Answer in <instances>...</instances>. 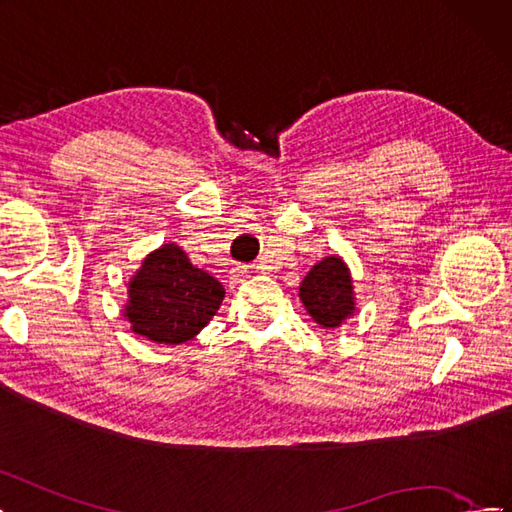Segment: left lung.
Masks as SVG:
<instances>
[{"label":"left lung","mask_w":512,"mask_h":512,"mask_svg":"<svg viewBox=\"0 0 512 512\" xmlns=\"http://www.w3.org/2000/svg\"><path fill=\"white\" fill-rule=\"evenodd\" d=\"M299 297L316 323L338 327L355 310L347 265L338 256L316 262L299 286Z\"/></svg>","instance_id":"1"}]
</instances>
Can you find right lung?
Instances as JSON below:
<instances>
[{
	"mask_svg": "<svg viewBox=\"0 0 512 512\" xmlns=\"http://www.w3.org/2000/svg\"><path fill=\"white\" fill-rule=\"evenodd\" d=\"M224 286L193 267L181 247L168 243L150 254L129 284L124 316L135 334L181 344L191 340L222 306Z\"/></svg>",
	"mask_w": 512,
	"mask_h": 512,
	"instance_id": "add662e5",
	"label": "right lung"
}]
</instances>
